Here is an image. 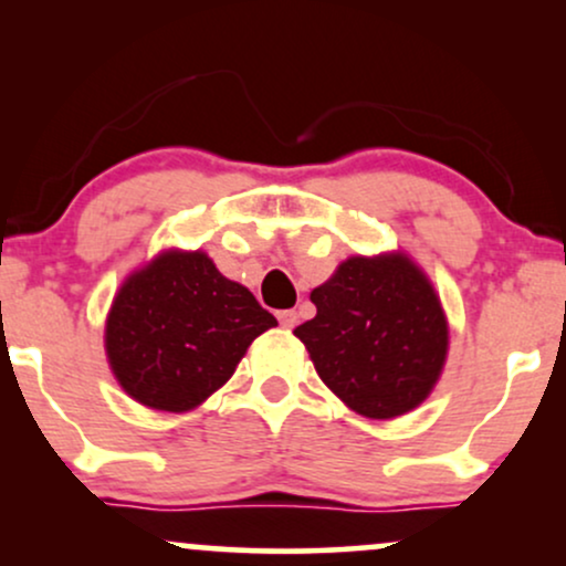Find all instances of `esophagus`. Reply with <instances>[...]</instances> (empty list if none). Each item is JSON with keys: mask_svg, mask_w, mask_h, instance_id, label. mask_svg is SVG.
<instances>
[{"mask_svg": "<svg viewBox=\"0 0 566 566\" xmlns=\"http://www.w3.org/2000/svg\"><path fill=\"white\" fill-rule=\"evenodd\" d=\"M276 319H279V324H282L284 329H292L297 324V314H295V311H279Z\"/></svg>", "mask_w": 566, "mask_h": 566, "instance_id": "obj_1", "label": "esophagus"}]
</instances>
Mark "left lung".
I'll return each mask as SVG.
<instances>
[{"label": "left lung", "mask_w": 566, "mask_h": 566, "mask_svg": "<svg viewBox=\"0 0 566 566\" xmlns=\"http://www.w3.org/2000/svg\"><path fill=\"white\" fill-rule=\"evenodd\" d=\"M311 303L316 316L295 335L350 409L386 420L431 394L447 356V322L409 258H350L311 292Z\"/></svg>", "instance_id": "1"}]
</instances>
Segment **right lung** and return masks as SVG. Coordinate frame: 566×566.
Masks as SVG:
<instances>
[{
  "label": "right lung",
  "instance_id": "obj_1",
  "mask_svg": "<svg viewBox=\"0 0 566 566\" xmlns=\"http://www.w3.org/2000/svg\"><path fill=\"white\" fill-rule=\"evenodd\" d=\"M276 319L205 252H165L122 284L106 322L116 380L140 405L186 412L231 378Z\"/></svg>",
  "mask_w": 566,
  "mask_h": 566
}]
</instances>
